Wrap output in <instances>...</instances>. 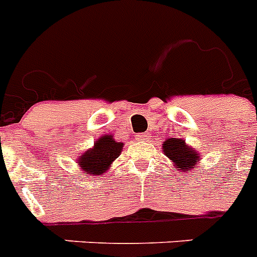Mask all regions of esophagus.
<instances>
[{
  "label": "esophagus",
  "instance_id": "obj_1",
  "mask_svg": "<svg viewBox=\"0 0 257 257\" xmlns=\"http://www.w3.org/2000/svg\"><path fill=\"white\" fill-rule=\"evenodd\" d=\"M149 139L150 136L148 135V133H140V135L137 136V141H141V143H143V141H149Z\"/></svg>",
  "mask_w": 257,
  "mask_h": 257
}]
</instances>
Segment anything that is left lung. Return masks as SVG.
Listing matches in <instances>:
<instances>
[{
    "instance_id": "obj_1",
    "label": "left lung",
    "mask_w": 257,
    "mask_h": 257,
    "mask_svg": "<svg viewBox=\"0 0 257 257\" xmlns=\"http://www.w3.org/2000/svg\"><path fill=\"white\" fill-rule=\"evenodd\" d=\"M162 149L165 156L170 158L177 170L181 172L193 170L198 162L201 161L199 153L186 145L185 140L182 139H168L162 144Z\"/></svg>"
}]
</instances>
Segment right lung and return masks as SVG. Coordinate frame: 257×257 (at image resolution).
Instances as JSON below:
<instances>
[{
  "label": "right lung",
  "mask_w": 257,
  "mask_h": 257,
  "mask_svg": "<svg viewBox=\"0 0 257 257\" xmlns=\"http://www.w3.org/2000/svg\"><path fill=\"white\" fill-rule=\"evenodd\" d=\"M122 143L114 141L112 135L101 136L93 148L85 150L78 158L79 168L87 173V176H101L109 169L110 164L120 156L122 149Z\"/></svg>",
  "instance_id": "right-lung-1"
}]
</instances>
